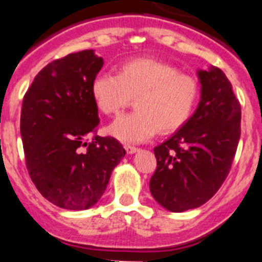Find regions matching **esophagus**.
<instances>
[{
	"mask_svg": "<svg viewBox=\"0 0 262 262\" xmlns=\"http://www.w3.org/2000/svg\"><path fill=\"white\" fill-rule=\"evenodd\" d=\"M124 149H126V152L128 155H134L139 151L138 148L134 147V145H124Z\"/></svg>",
	"mask_w": 262,
	"mask_h": 262,
	"instance_id": "34e87169",
	"label": "esophagus"
}]
</instances>
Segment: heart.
Here are the masks:
<instances>
[{
	"label": "heart",
	"instance_id": "obj_1",
	"mask_svg": "<svg viewBox=\"0 0 262 262\" xmlns=\"http://www.w3.org/2000/svg\"><path fill=\"white\" fill-rule=\"evenodd\" d=\"M92 96L103 114H119L135 98L136 111L122 115L108 133L124 143H142L155 134H170L190 119L200 98V84L190 75L155 59H131L118 75L101 72Z\"/></svg>",
	"mask_w": 262,
	"mask_h": 262
}]
</instances>
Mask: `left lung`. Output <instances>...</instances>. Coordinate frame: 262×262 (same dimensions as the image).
<instances>
[{
	"label": "left lung",
	"instance_id": "8db88e82",
	"mask_svg": "<svg viewBox=\"0 0 262 262\" xmlns=\"http://www.w3.org/2000/svg\"><path fill=\"white\" fill-rule=\"evenodd\" d=\"M201 99L186 123L155 148L149 190L160 206L184 212L206 203L224 182L240 139L242 108L223 71L198 69Z\"/></svg>",
	"mask_w": 262,
	"mask_h": 262
}]
</instances>
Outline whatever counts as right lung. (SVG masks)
<instances>
[{
    "instance_id": "right-lung-1",
    "label": "right lung",
    "mask_w": 262,
    "mask_h": 262,
    "mask_svg": "<svg viewBox=\"0 0 262 262\" xmlns=\"http://www.w3.org/2000/svg\"><path fill=\"white\" fill-rule=\"evenodd\" d=\"M103 67L94 50L69 53L39 72L23 98L20 136L39 193L66 210H88L105 193L126 151L99 124L92 82Z\"/></svg>"
}]
</instances>
